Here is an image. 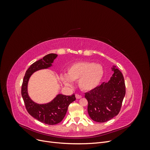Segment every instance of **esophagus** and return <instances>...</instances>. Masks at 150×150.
I'll return each instance as SVG.
<instances>
[{"label": "esophagus", "instance_id": "1", "mask_svg": "<svg viewBox=\"0 0 150 150\" xmlns=\"http://www.w3.org/2000/svg\"><path fill=\"white\" fill-rule=\"evenodd\" d=\"M76 99H81V98H82V96H81V95H79V94H76Z\"/></svg>", "mask_w": 150, "mask_h": 150}]
</instances>
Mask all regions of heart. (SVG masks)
I'll return each instance as SVG.
<instances>
[{
  "label": "heart",
  "mask_w": 150,
  "mask_h": 150,
  "mask_svg": "<svg viewBox=\"0 0 150 150\" xmlns=\"http://www.w3.org/2000/svg\"><path fill=\"white\" fill-rule=\"evenodd\" d=\"M101 64L91 62H78L71 65L67 69V75L61 76L65 84L71 85L72 81H78L79 88L84 91H91L100 83L104 76Z\"/></svg>",
  "instance_id": "1"
}]
</instances>
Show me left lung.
Listing matches in <instances>:
<instances>
[{"mask_svg":"<svg viewBox=\"0 0 150 150\" xmlns=\"http://www.w3.org/2000/svg\"><path fill=\"white\" fill-rule=\"evenodd\" d=\"M114 74L108 83H103L96 88L86 93L88 112L93 121L104 122L119 114L126 94L124 77L114 66Z\"/></svg>","mask_w":150,"mask_h":150,"instance_id":"8db88e82","label":"left lung"}]
</instances>
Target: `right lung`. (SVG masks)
I'll use <instances>...</instances> for the list:
<instances>
[{"label": "right lung", "instance_id": "right-lung-1", "mask_svg": "<svg viewBox=\"0 0 150 150\" xmlns=\"http://www.w3.org/2000/svg\"><path fill=\"white\" fill-rule=\"evenodd\" d=\"M57 56L56 54H49L42 59L34 62L26 71L21 88V94L26 110L29 114L42 123L54 125L59 123L64 118L69 104L76 100L74 94L71 96L58 94L49 103L38 104L29 98L28 94V83L31 74L35 71L47 68Z\"/></svg>", "mask_w": 150, "mask_h": 150}]
</instances>
